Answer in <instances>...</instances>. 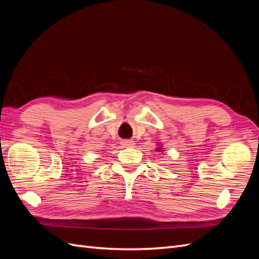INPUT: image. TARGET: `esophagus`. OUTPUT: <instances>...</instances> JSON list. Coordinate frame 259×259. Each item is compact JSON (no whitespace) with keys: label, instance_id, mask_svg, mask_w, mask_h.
<instances>
[{"label":"esophagus","instance_id":"esophagus-1","mask_svg":"<svg viewBox=\"0 0 259 259\" xmlns=\"http://www.w3.org/2000/svg\"><path fill=\"white\" fill-rule=\"evenodd\" d=\"M123 147L125 148H132V147H135V142H133V140H123L121 143Z\"/></svg>","mask_w":259,"mask_h":259}]
</instances>
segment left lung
Returning a JSON list of instances; mask_svg holds the SVG:
<instances>
[{
	"label": "left lung",
	"instance_id": "left-lung-1",
	"mask_svg": "<svg viewBox=\"0 0 259 259\" xmlns=\"http://www.w3.org/2000/svg\"><path fill=\"white\" fill-rule=\"evenodd\" d=\"M155 150L158 151V152H163V148H162V145H161V144H159V145H158V147H156Z\"/></svg>",
	"mask_w": 259,
	"mask_h": 259
}]
</instances>
